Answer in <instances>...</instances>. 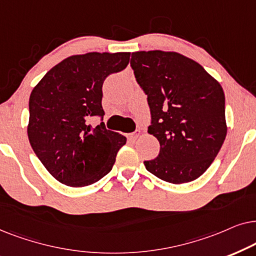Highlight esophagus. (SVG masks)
I'll return each mask as SVG.
<instances>
[{"label": "esophagus", "mask_w": 256, "mask_h": 256, "mask_svg": "<svg viewBox=\"0 0 256 256\" xmlns=\"http://www.w3.org/2000/svg\"><path fill=\"white\" fill-rule=\"evenodd\" d=\"M139 136H140V131H136V132H134V134H128V139H130L131 142H134L136 139H137Z\"/></svg>", "instance_id": "1"}]
</instances>
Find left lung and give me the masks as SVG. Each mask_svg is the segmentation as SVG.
<instances>
[{
	"instance_id": "left-lung-1",
	"label": "left lung",
	"mask_w": 256,
	"mask_h": 256,
	"mask_svg": "<svg viewBox=\"0 0 256 256\" xmlns=\"http://www.w3.org/2000/svg\"><path fill=\"white\" fill-rule=\"evenodd\" d=\"M131 66L148 94V132L160 144L158 156L144 162L146 170L171 184L193 182L226 138L222 88L199 63L176 51H136Z\"/></svg>"
}]
</instances>
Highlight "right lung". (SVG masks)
I'll return each mask as SVG.
<instances>
[{
  "mask_svg": "<svg viewBox=\"0 0 256 256\" xmlns=\"http://www.w3.org/2000/svg\"><path fill=\"white\" fill-rule=\"evenodd\" d=\"M130 52L72 54L44 74L29 98L28 138L48 172L70 187L98 182L112 170L126 138L91 128L86 120L104 116L102 86L108 74L124 70Z\"/></svg>",
  "mask_w": 256,
  "mask_h": 256,
  "instance_id": "right-lung-1",
  "label": "right lung"
}]
</instances>
